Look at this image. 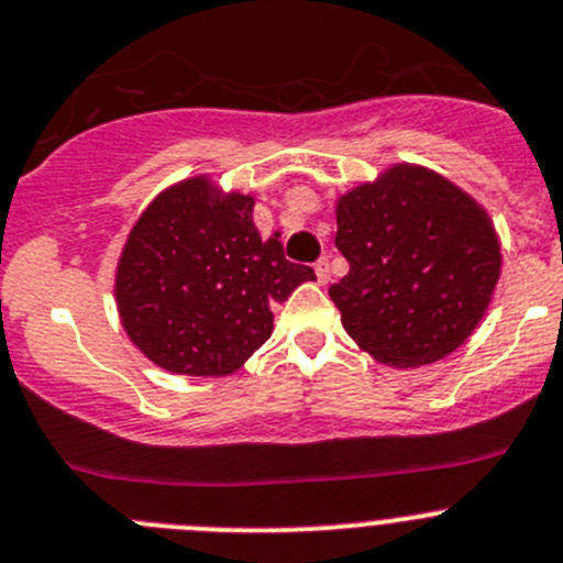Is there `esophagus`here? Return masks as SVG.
Listing matches in <instances>:
<instances>
[{
	"mask_svg": "<svg viewBox=\"0 0 563 563\" xmlns=\"http://www.w3.org/2000/svg\"><path fill=\"white\" fill-rule=\"evenodd\" d=\"M313 272H317V280L322 283V286H324V283H330V261H328V257H319L317 264H313Z\"/></svg>",
	"mask_w": 563,
	"mask_h": 563,
	"instance_id": "1",
	"label": "esophagus"
}]
</instances>
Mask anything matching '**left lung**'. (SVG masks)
I'll use <instances>...</instances> for the list:
<instances>
[{
  "mask_svg": "<svg viewBox=\"0 0 563 563\" xmlns=\"http://www.w3.org/2000/svg\"><path fill=\"white\" fill-rule=\"evenodd\" d=\"M330 286L344 330L375 361L422 366L459 350L488 308L500 244L486 210L444 177L394 166L344 194Z\"/></svg>",
  "mask_w": 563,
  "mask_h": 563,
  "instance_id": "8db88e82",
  "label": "left lung"
}]
</instances>
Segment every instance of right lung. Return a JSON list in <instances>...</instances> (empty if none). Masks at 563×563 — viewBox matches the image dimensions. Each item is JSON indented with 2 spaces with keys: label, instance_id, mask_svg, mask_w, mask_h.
<instances>
[{
  "label": "right lung",
  "instance_id": "right-lung-1",
  "mask_svg": "<svg viewBox=\"0 0 563 563\" xmlns=\"http://www.w3.org/2000/svg\"><path fill=\"white\" fill-rule=\"evenodd\" d=\"M311 266L264 241L252 197H217L205 177L163 191L141 213L115 272V302L133 344L157 366L217 377L239 369L272 335L283 302Z\"/></svg>",
  "mask_w": 563,
  "mask_h": 563
}]
</instances>
